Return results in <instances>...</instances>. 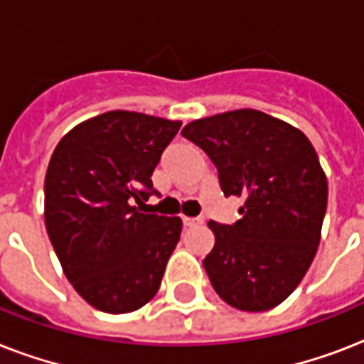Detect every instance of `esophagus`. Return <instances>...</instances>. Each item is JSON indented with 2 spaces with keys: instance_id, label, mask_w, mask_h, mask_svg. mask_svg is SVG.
I'll return each instance as SVG.
<instances>
[{
  "instance_id": "obj_1",
  "label": "esophagus",
  "mask_w": 364,
  "mask_h": 364,
  "mask_svg": "<svg viewBox=\"0 0 364 364\" xmlns=\"http://www.w3.org/2000/svg\"><path fill=\"white\" fill-rule=\"evenodd\" d=\"M204 223V217H183V225L185 228L196 227V225H202Z\"/></svg>"
}]
</instances>
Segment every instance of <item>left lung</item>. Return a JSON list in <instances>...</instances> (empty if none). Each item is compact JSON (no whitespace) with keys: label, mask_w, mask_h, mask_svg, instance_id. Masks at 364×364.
<instances>
[{"label":"left lung","mask_w":364,"mask_h":364,"mask_svg":"<svg viewBox=\"0 0 364 364\" xmlns=\"http://www.w3.org/2000/svg\"><path fill=\"white\" fill-rule=\"evenodd\" d=\"M183 137L215 164L225 196H240L242 219L210 221L215 245L204 259L215 293L243 311L282 304L316 257L327 211V177L310 139L255 109L187 124Z\"/></svg>","instance_id":"1"}]
</instances>
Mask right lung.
Segmentation results:
<instances>
[{
	"instance_id": "obj_1",
	"label": "right lung",
	"mask_w": 364,
	"mask_h": 364,
	"mask_svg": "<svg viewBox=\"0 0 364 364\" xmlns=\"http://www.w3.org/2000/svg\"><path fill=\"white\" fill-rule=\"evenodd\" d=\"M179 121L109 111L81 122L54 149L45 177V225L65 277L88 304L128 314L153 299L181 236V219L141 213L154 168Z\"/></svg>"
}]
</instances>
